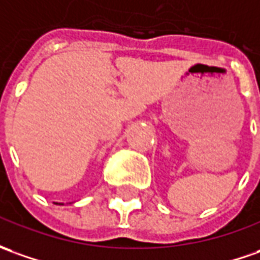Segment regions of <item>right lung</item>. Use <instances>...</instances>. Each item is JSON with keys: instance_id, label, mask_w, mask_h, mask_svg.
Masks as SVG:
<instances>
[{"instance_id": "obj_1", "label": "right lung", "mask_w": 260, "mask_h": 260, "mask_svg": "<svg viewBox=\"0 0 260 260\" xmlns=\"http://www.w3.org/2000/svg\"><path fill=\"white\" fill-rule=\"evenodd\" d=\"M59 205H62V204H59Z\"/></svg>"}]
</instances>
